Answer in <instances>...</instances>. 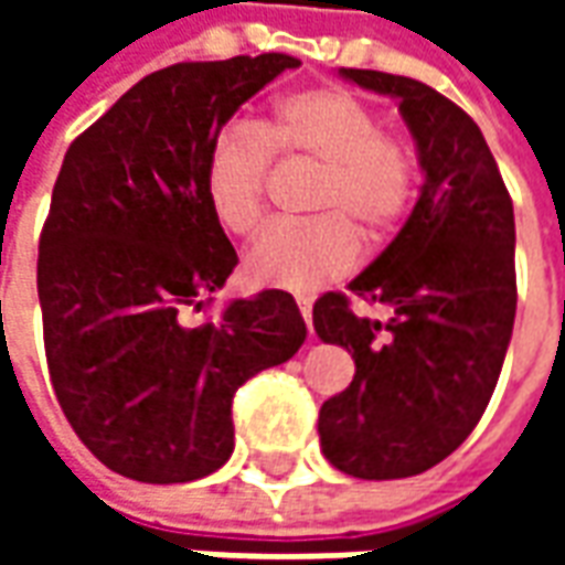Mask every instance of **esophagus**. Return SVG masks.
I'll return each mask as SVG.
<instances>
[{
	"mask_svg": "<svg viewBox=\"0 0 565 565\" xmlns=\"http://www.w3.org/2000/svg\"><path fill=\"white\" fill-rule=\"evenodd\" d=\"M299 311H302V320H306V327L311 330V302H308V299H299Z\"/></svg>",
	"mask_w": 565,
	"mask_h": 565,
	"instance_id": "34e87169",
	"label": "esophagus"
}]
</instances>
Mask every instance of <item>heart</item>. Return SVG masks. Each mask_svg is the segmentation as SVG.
Masks as SVG:
<instances>
[{"instance_id":"1","label":"heart","mask_w":565,"mask_h":565,"mask_svg":"<svg viewBox=\"0 0 565 565\" xmlns=\"http://www.w3.org/2000/svg\"><path fill=\"white\" fill-rule=\"evenodd\" d=\"M269 150L320 166L308 211L320 221L275 223L250 245V281L315 294L354 269L360 242H387L415 196V157L403 139L379 129L366 103L339 87L290 93L263 127L226 124L205 157V202L226 233L250 235L266 209Z\"/></svg>"}]
</instances>
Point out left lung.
Here are the masks:
<instances>
[{"instance_id": "1", "label": "left lung", "mask_w": 565, "mask_h": 565, "mask_svg": "<svg viewBox=\"0 0 565 565\" xmlns=\"http://www.w3.org/2000/svg\"><path fill=\"white\" fill-rule=\"evenodd\" d=\"M339 78L399 103L424 184L396 238L348 284L391 318H356L344 294L315 302L320 342L356 366L320 405V448L354 478H412L460 448L493 396L518 308L514 209L462 108L403 75L339 68Z\"/></svg>"}]
</instances>
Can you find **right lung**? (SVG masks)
I'll use <instances>...</instances> for the list:
<instances>
[{
    "label": "right lung",
    "instance_id": "right-lung-1",
    "mask_svg": "<svg viewBox=\"0 0 565 565\" xmlns=\"http://www.w3.org/2000/svg\"><path fill=\"white\" fill-rule=\"evenodd\" d=\"M299 60L178 63L141 78L72 141L39 242V306L54 393L111 472L184 484L233 454L235 391L306 342L284 290L186 327L233 275L205 202V157L242 105Z\"/></svg>",
    "mask_w": 565,
    "mask_h": 565
}]
</instances>
